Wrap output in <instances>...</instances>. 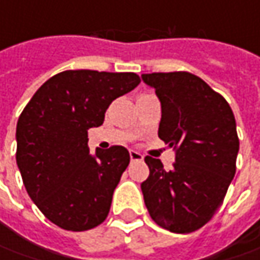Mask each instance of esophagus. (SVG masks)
<instances>
[{"label": "esophagus", "instance_id": "1", "mask_svg": "<svg viewBox=\"0 0 260 260\" xmlns=\"http://www.w3.org/2000/svg\"><path fill=\"white\" fill-rule=\"evenodd\" d=\"M130 159L133 162H139V160H143V155L137 150H130Z\"/></svg>", "mask_w": 260, "mask_h": 260}]
</instances>
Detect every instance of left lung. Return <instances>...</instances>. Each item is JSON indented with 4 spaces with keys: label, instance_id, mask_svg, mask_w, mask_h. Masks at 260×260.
<instances>
[{
    "label": "left lung",
    "instance_id": "left-lung-1",
    "mask_svg": "<svg viewBox=\"0 0 260 260\" xmlns=\"http://www.w3.org/2000/svg\"><path fill=\"white\" fill-rule=\"evenodd\" d=\"M162 107L157 136L174 147L165 171L146 156L149 178L142 182L147 211L172 233H191L211 220L236 174L239 137L229 103L189 72L143 74Z\"/></svg>",
    "mask_w": 260,
    "mask_h": 260
}]
</instances>
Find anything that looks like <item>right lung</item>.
Listing matches in <instances>:
<instances>
[{
  "label": "right lung",
  "instance_id": "obj_1",
  "mask_svg": "<svg viewBox=\"0 0 260 260\" xmlns=\"http://www.w3.org/2000/svg\"><path fill=\"white\" fill-rule=\"evenodd\" d=\"M139 84L133 72L65 71L47 79L20 115L17 166L33 203L60 229L84 232L107 218L130 155L123 146L89 153L88 130Z\"/></svg>",
  "mask_w": 260,
  "mask_h": 260
}]
</instances>
